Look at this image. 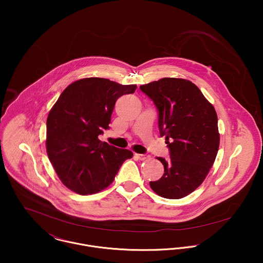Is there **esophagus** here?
<instances>
[{
    "label": "esophagus",
    "instance_id": "1",
    "mask_svg": "<svg viewBox=\"0 0 263 263\" xmlns=\"http://www.w3.org/2000/svg\"><path fill=\"white\" fill-rule=\"evenodd\" d=\"M136 156L141 161H144V160H147L150 158V155H147V154H136Z\"/></svg>",
    "mask_w": 263,
    "mask_h": 263
}]
</instances>
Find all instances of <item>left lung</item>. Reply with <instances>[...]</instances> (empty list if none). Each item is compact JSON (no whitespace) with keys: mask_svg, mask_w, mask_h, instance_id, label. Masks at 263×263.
Returning <instances> with one entry per match:
<instances>
[{"mask_svg":"<svg viewBox=\"0 0 263 263\" xmlns=\"http://www.w3.org/2000/svg\"><path fill=\"white\" fill-rule=\"evenodd\" d=\"M140 89L159 113L160 136L165 137L170 160L159 157L164 174L150 186L158 195L178 199L205 179L220 146L218 116L214 106L192 82L163 78Z\"/></svg>","mask_w":263,"mask_h":263,"instance_id":"8db88e82","label":"left lung"}]
</instances>
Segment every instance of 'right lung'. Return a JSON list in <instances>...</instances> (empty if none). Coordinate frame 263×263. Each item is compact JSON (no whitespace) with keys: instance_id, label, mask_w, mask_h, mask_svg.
I'll use <instances>...</instances> for the list:
<instances>
[{"instance_id":"obj_1","label":"right lung","mask_w":263,"mask_h":263,"mask_svg":"<svg viewBox=\"0 0 263 263\" xmlns=\"http://www.w3.org/2000/svg\"><path fill=\"white\" fill-rule=\"evenodd\" d=\"M137 85L86 78L69 85L46 120V152L62 182L81 195L109 186L133 152L101 142L109 129L116 100L133 94Z\"/></svg>"}]
</instances>
